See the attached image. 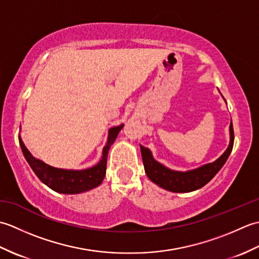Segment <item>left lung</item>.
<instances>
[{
	"label": "left lung",
	"instance_id": "1",
	"mask_svg": "<svg viewBox=\"0 0 259 259\" xmlns=\"http://www.w3.org/2000/svg\"><path fill=\"white\" fill-rule=\"evenodd\" d=\"M229 130L230 142L227 150L223 153V156L212 163L205 164V166L187 172L174 171V170H170L162 166L161 163H159L152 158L151 152L148 148L140 146L142 161H144L145 171L148 178L152 183L160 186L161 188L172 192H189L201 188V187L208 184L222 169L233 150L235 138L233 123H230Z\"/></svg>",
	"mask_w": 259,
	"mask_h": 259
}]
</instances>
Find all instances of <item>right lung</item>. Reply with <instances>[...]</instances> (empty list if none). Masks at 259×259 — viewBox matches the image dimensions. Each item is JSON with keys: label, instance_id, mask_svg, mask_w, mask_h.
Returning <instances> with one entry per match:
<instances>
[{"label": "right lung", "instance_id": "1", "mask_svg": "<svg viewBox=\"0 0 259 259\" xmlns=\"http://www.w3.org/2000/svg\"><path fill=\"white\" fill-rule=\"evenodd\" d=\"M122 126L123 124H121L109 130L108 142L103 148L100 162L96 164L95 167L85 170H64L53 168L33 157L30 151L26 149L20 136L19 142L27 163L30 164L33 171L43 184L50 187L54 191L61 192V194H80V192L96 188L102 183L104 176H106L109 149L117 138L119 131L122 129Z\"/></svg>", "mask_w": 259, "mask_h": 259}]
</instances>
